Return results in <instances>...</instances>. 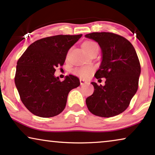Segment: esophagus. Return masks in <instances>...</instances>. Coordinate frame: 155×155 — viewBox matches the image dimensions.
Wrapping results in <instances>:
<instances>
[{
    "label": "esophagus",
    "instance_id": "1",
    "mask_svg": "<svg viewBox=\"0 0 155 155\" xmlns=\"http://www.w3.org/2000/svg\"><path fill=\"white\" fill-rule=\"evenodd\" d=\"M80 84H81V85H84V84H87V81H85V80L82 79H80Z\"/></svg>",
    "mask_w": 155,
    "mask_h": 155
}]
</instances>
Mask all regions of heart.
I'll return each instance as SVG.
<instances>
[{
    "instance_id": "1",
    "label": "heart",
    "mask_w": 155,
    "mask_h": 155,
    "mask_svg": "<svg viewBox=\"0 0 155 155\" xmlns=\"http://www.w3.org/2000/svg\"><path fill=\"white\" fill-rule=\"evenodd\" d=\"M81 47L84 51H86L87 54L89 52L99 49L97 44L96 43L91 41H86L81 44ZM93 72V67L90 66H82L80 67L76 68L74 70V74L76 75L79 76L81 78H87L91 75Z\"/></svg>"
}]
</instances>
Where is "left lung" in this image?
I'll return each mask as SVG.
<instances>
[{"label":"left lung","mask_w":155,"mask_h":155,"mask_svg":"<svg viewBox=\"0 0 155 155\" xmlns=\"http://www.w3.org/2000/svg\"><path fill=\"white\" fill-rule=\"evenodd\" d=\"M85 37L100 46L101 62L95 77L106 79L104 86L91 82L94 91L86 99L88 109L96 116L114 117L126 110L137 91L141 73L137 54L128 40L117 34L96 32Z\"/></svg>","instance_id":"left-lung-1"}]
</instances>
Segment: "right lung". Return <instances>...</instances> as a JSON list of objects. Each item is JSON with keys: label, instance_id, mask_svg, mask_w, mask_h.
<instances>
[{"label": "right lung", "instance_id": "1", "mask_svg": "<svg viewBox=\"0 0 155 155\" xmlns=\"http://www.w3.org/2000/svg\"><path fill=\"white\" fill-rule=\"evenodd\" d=\"M82 36L58 35L36 41L17 62L15 84L25 107L41 117H52L65 108L69 91L80 85L69 74L63 81L55 76V68L64 65L68 51Z\"/></svg>", "mask_w": 155, "mask_h": 155}]
</instances>
